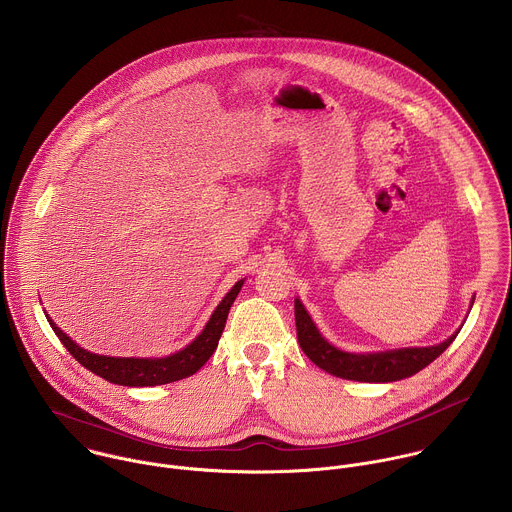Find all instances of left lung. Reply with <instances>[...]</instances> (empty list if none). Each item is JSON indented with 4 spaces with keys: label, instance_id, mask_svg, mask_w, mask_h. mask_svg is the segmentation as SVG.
<instances>
[{
    "label": "left lung",
    "instance_id": "left-lung-1",
    "mask_svg": "<svg viewBox=\"0 0 512 512\" xmlns=\"http://www.w3.org/2000/svg\"><path fill=\"white\" fill-rule=\"evenodd\" d=\"M294 310H296L298 341L304 353L324 371L341 379H351V381L389 383V381L411 377L423 367H427L431 361H435L459 334L457 330L449 340L437 345H429V347H403V349H389V351H375V353H349L334 347L318 332L316 324L312 322L310 314L306 312L304 304L298 298L294 300Z\"/></svg>",
    "mask_w": 512,
    "mask_h": 512
}]
</instances>
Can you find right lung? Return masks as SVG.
Masks as SVG:
<instances>
[{"label": "right lung", "instance_id": "right-lung-1", "mask_svg": "<svg viewBox=\"0 0 512 512\" xmlns=\"http://www.w3.org/2000/svg\"><path fill=\"white\" fill-rule=\"evenodd\" d=\"M244 280H238L232 290L222 298V302L216 306L214 314L210 316L208 324L200 332V336L190 341L184 349L171 353L167 357H111V355H99L83 349L71 340L67 334L57 328L53 320H49L55 336L67 347V351L89 371L95 375L127 387H151V385H165L184 377H190L196 373L214 353L218 340L222 336L230 306L234 304Z\"/></svg>", "mask_w": 512, "mask_h": 512}]
</instances>
